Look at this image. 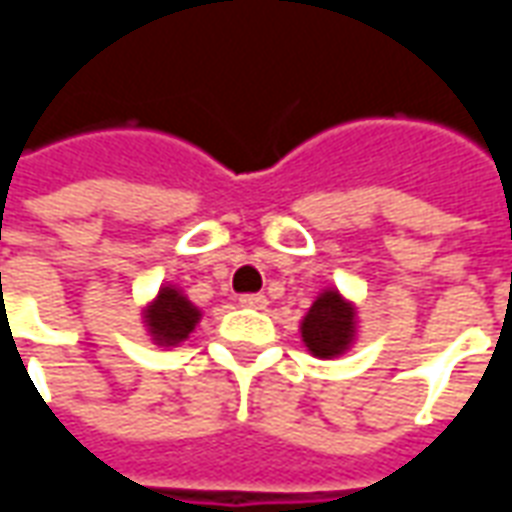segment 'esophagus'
Returning a JSON list of instances; mask_svg holds the SVG:
<instances>
[{
	"mask_svg": "<svg viewBox=\"0 0 512 512\" xmlns=\"http://www.w3.org/2000/svg\"><path fill=\"white\" fill-rule=\"evenodd\" d=\"M241 307H249V310H266L268 299L263 296V293H246V296H241Z\"/></svg>",
	"mask_w": 512,
	"mask_h": 512,
	"instance_id": "34e87169",
	"label": "esophagus"
}]
</instances>
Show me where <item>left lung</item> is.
Here are the masks:
<instances>
[{
	"instance_id": "obj_1",
	"label": "left lung",
	"mask_w": 512,
	"mask_h": 512,
	"mask_svg": "<svg viewBox=\"0 0 512 512\" xmlns=\"http://www.w3.org/2000/svg\"><path fill=\"white\" fill-rule=\"evenodd\" d=\"M356 337V307L340 290H323L301 321V340L318 359L345 354Z\"/></svg>"
}]
</instances>
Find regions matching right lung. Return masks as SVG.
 <instances>
[{"label":"right lung","mask_w":512,"mask_h":512,"mask_svg":"<svg viewBox=\"0 0 512 512\" xmlns=\"http://www.w3.org/2000/svg\"><path fill=\"white\" fill-rule=\"evenodd\" d=\"M202 312L191 304L175 285H164L158 296L145 307L142 321L156 345H178L183 343L194 326L200 323Z\"/></svg>","instance_id":"add662e5"}]
</instances>
